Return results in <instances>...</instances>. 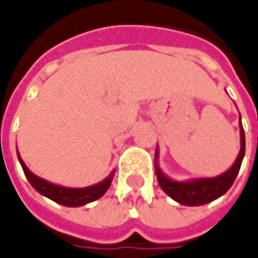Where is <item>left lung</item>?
<instances>
[{
  "label": "left lung",
  "mask_w": 258,
  "mask_h": 258,
  "mask_svg": "<svg viewBox=\"0 0 258 258\" xmlns=\"http://www.w3.org/2000/svg\"><path fill=\"white\" fill-rule=\"evenodd\" d=\"M240 151L233 165L217 176L212 178H192L188 180H176L169 178L168 175L162 172L159 168V150L157 147L155 151V175L161 189L165 192L169 198H172L175 202L185 205V206H201L206 203L216 201L217 198L225 195L230 189L233 182L236 179L237 173L241 166V161L244 158L246 152V138H244V130L241 125V117H240Z\"/></svg>",
  "instance_id": "1"
}]
</instances>
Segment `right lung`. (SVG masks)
Here are the masks:
<instances>
[{
  "mask_svg": "<svg viewBox=\"0 0 258 258\" xmlns=\"http://www.w3.org/2000/svg\"><path fill=\"white\" fill-rule=\"evenodd\" d=\"M17 154H18L19 164H21L24 172H25V176L29 180V183L35 188V190H38L41 195L49 198L50 201L59 203V205H63V206H68V208L85 206L87 203L100 199L101 196L106 194L107 189L110 188L113 178H114V169H113L107 178H104L96 185H90V186H86V188H68V186L52 183V182H49V180L43 179L41 176L31 172L28 169V166L25 165V162L21 158L18 150H17Z\"/></svg>",
  "mask_w": 258,
  "mask_h": 258,
  "instance_id": "obj_1",
  "label": "right lung"
}]
</instances>
